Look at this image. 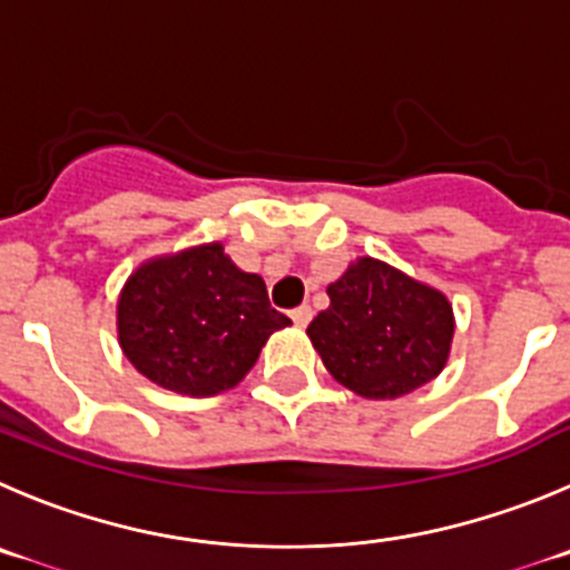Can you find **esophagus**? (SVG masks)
<instances>
[{
	"label": "esophagus",
	"mask_w": 570,
	"mask_h": 570,
	"mask_svg": "<svg viewBox=\"0 0 570 570\" xmlns=\"http://www.w3.org/2000/svg\"><path fill=\"white\" fill-rule=\"evenodd\" d=\"M312 315H315V312H312V306H306V303L297 306V309H292V321H295L297 326H309Z\"/></svg>",
	"instance_id": "obj_1"
}]
</instances>
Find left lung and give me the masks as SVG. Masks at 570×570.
<instances>
[{"instance_id": "8db88e82", "label": "left lung", "mask_w": 570, "mask_h": 570, "mask_svg": "<svg viewBox=\"0 0 570 570\" xmlns=\"http://www.w3.org/2000/svg\"><path fill=\"white\" fill-rule=\"evenodd\" d=\"M326 292L332 303L306 334L340 385L365 399H396L441 374L455 321L439 289L360 258Z\"/></svg>"}]
</instances>
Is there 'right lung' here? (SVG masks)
<instances>
[{
    "label": "right lung",
    "mask_w": 570,
    "mask_h": 570,
    "mask_svg": "<svg viewBox=\"0 0 570 570\" xmlns=\"http://www.w3.org/2000/svg\"><path fill=\"white\" fill-rule=\"evenodd\" d=\"M258 275L242 273L222 244L148 261L117 301V334L129 363L185 396L238 385L269 334L289 326Z\"/></svg>",
    "instance_id": "1"
}]
</instances>
